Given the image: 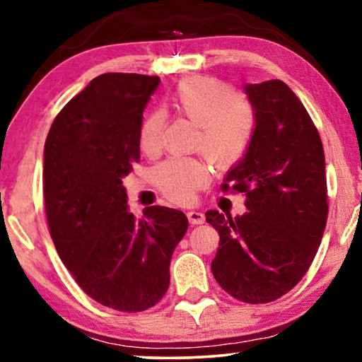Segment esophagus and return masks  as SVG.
I'll list each match as a JSON object with an SVG mask.
<instances>
[{"instance_id": "1", "label": "esophagus", "mask_w": 362, "mask_h": 362, "mask_svg": "<svg viewBox=\"0 0 362 362\" xmlns=\"http://www.w3.org/2000/svg\"><path fill=\"white\" fill-rule=\"evenodd\" d=\"M187 221H189V224L197 226V224H204L206 217L199 211H189L187 212Z\"/></svg>"}]
</instances>
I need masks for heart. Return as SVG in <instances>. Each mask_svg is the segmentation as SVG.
<instances>
[{"mask_svg": "<svg viewBox=\"0 0 362 362\" xmlns=\"http://www.w3.org/2000/svg\"><path fill=\"white\" fill-rule=\"evenodd\" d=\"M173 105L182 117L199 127L197 146L217 166L235 165L254 136L255 113L244 98L224 82L207 77H192L181 82L173 95ZM165 115L153 112L140 130V146L155 153L161 145ZM209 177L207 168L194 158H171L155 170V181L168 199L186 202Z\"/></svg>", "mask_w": 362, "mask_h": 362, "instance_id": "1", "label": "heart"}]
</instances>
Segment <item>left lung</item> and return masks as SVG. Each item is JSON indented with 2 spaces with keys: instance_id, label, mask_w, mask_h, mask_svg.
<instances>
[{
  "instance_id": "left-lung-1",
  "label": "left lung",
  "mask_w": 362,
  "mask_h": 362,
  "mask_svg": "<svg viewBox=\"0 0 362 362\" xmlns=\"http://www.w3.org/2000/svg\"><path fill=\"white\" fill-rule=\"evenodd\" d=\"M255 113L249 150L227 171L222 189L245 194L242 216L206 212L219 232L211 270L245 303H269L310 269L328 217L325 151L315 123L285 82L247 83Z\"/></svg>"
}]
</instances>
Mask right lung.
<instances>
[{
    "instance_id": "right-lung-1",
    "label": "right lung",
    "mask_w": 362,
    "mask_h": 362,
    "mask_svg": "<svg viewBox=\"0 0 362 362\" xmlns=\"http://www.w3.org/2000/svg\"><path fill=\"white\" fill-rule=\"evenodd\" d=\"M160 77L102 74L54 120L44 145V202L57 254L86 293L108 308H151L170 286L185 212L128 211L123 177L140 160V130Z\"/></svg>"
}]
</instances>
